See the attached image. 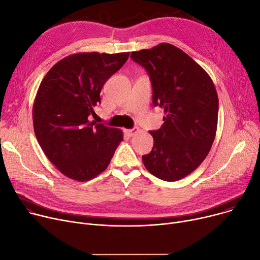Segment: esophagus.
I'll use <instances>...</instances> for the list:
<instances>
[{
    "label": "esophagus",
    "instance_id": "obj_1",
    "mask_svg": "<svg viewBox=\"0 0 260 260\" xmlns=\"http://www.w3.org/2000/svg\"><path fill=\"white\" fill-rule=\"evenodd\" d=\"M140 130H139V128H133V129H129V130H126L125 132H126V134L127 135H129V136H133V135H135L137 132H139Z\"/></svg>",
    "mask_w": 260,
    "mask_h": 260
}]
</instances>
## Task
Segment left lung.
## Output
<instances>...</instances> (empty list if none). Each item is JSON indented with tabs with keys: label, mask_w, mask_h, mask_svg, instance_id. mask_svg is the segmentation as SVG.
I'll list each match as a JSON object with an SVG mask.
<instances>
[{
	"label": "left lung",
	"mask_w": 260,
	"mask_h": 260,
	"mask_svg": "<svg viewBox=\"0 0 260 260\" xmlns=\"http://www.w3.org/2000/svg\"><path fill=\"white\" fill-rule=\"evenodd\" d=\"M131 58L150 75L154 106L164 109V124L153 136L152 151L143 155L146 169L166 181L192 173L214 142L218 96L206 70L175 46L160 43L133 51Z\"/></svg>",
	"instance_id": "1"
}]
</instances>
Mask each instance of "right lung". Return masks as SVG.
<instances>
[{
	"mask_svg": "<svg viewBox=\"0 0 260 260\" xmlns=\"http://www.w3.org/2000/svg\"><path fill=\"white\" fill-rule=\"evenodd\" d=\"M129 52L70 54L46 73L35 99L34 129L45 155L65 176L87 181L104 172L123 131L89 121L101 90Z\"/></svg>",
	"mask_w": 260,
	"mask_h": 260,
	"instance_id": "obj_1",
	"label": "right lung"
}]
</instances>
